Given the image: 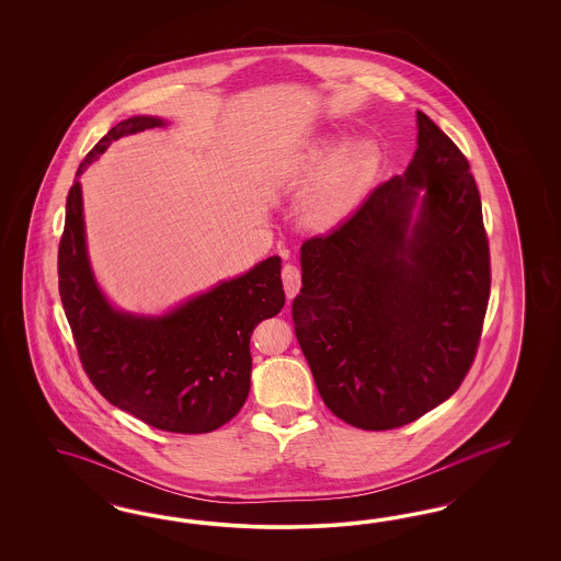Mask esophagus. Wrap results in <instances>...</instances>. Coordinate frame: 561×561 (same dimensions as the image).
I'll list each match as a JSON object with an SVG mask.
<instances>
[{
  "label": "esophagus",
  "mask_w": 561,
  "mask_h": 561,
  "mask_svg": "<svg viewBox=\"0 0 561 561\" xmlns=\"http://www.w3.org/2000/svg\"><path fill=\"white\" fill-rule=\"evenodd\" d=\"M282 279H284V289H286L288 298H294V296L298 294L300 286H302V272H300V267L289 265L288 263V265L282 270Z\"/></svg>",
  "instance_id": "34e87169"
}]
</instances>
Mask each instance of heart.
<instances>
[{
  "instance_id": "heart-1",
  "label": "heart",
  "mask_w": 561,
  "mask_h": 561,
  "mask_svg": "<svg viewBox=\"0 0 561 561\" xmlns=\"http://www.w3.org/2000/svg\"><path fill=\"white\" fill-rule=\"evenodd\" d=\"M331 167L319 187L305 202V220L312 228H327L347 216L370 172V150L366 146L347 148L329 156Z\"/></svg>"
}]
</instances>
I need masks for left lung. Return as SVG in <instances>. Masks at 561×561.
I'll return each instance as SVG.
<instances>
[{"mask_svg":"<svg viewBox=\"0 0 561 561\" xmlns=\"http://www.w3.org/2000/svg\"><path fill=\"white\" fill-rule=\"evenodd\" d=\"M300 263L296 340L340 420L392 430L457 392L483 331L490 242L469 160L427 115L417 111L405 174L380 183L327 234L308 238Z\"/></svg>","mask_w":561,"mask_h":561,"instance_id":"obj_1","label":"left lung"}]
</instances>
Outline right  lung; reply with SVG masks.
<instances>
[{
  "instance_id": "add662e5",
  "label": "right lung",
  "mask_w": 561,
  "mask_h": 561,
  "mask_svg": "<svg viewBox=\"0 0 561 561\" xmlns=\"http://www.w3.org/2000/svg\"><path fill=\"white\" fill-rule=\"evenodd\" d=\"M158 125L164 123L153 117L121 121L85 153L78 176L115 139ZM57 273L73 343L94 389L144 424L174 434H205L237 415L251 389L253 329L286 302L282 259L270 256L167 317L117 312L90 272L78 181L68 193Z\"/></svg>"
}]
</instances>
